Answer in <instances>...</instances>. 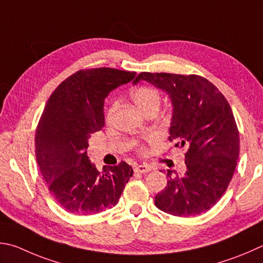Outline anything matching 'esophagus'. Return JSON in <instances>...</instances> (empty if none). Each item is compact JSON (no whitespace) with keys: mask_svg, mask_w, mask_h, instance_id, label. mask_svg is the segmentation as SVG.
Here are the masks:
<instances>
[{"mask_svg":"<svg viewBox=\"0 0 263 263\" xmlns=\"http://www.w3.org/2000/svg\"><path fill=\"white\" fill-rule=\"evenodd\" d=\"M151 170H152V166L142 164V165L136 166V168H135V173H137V174H146V173H149Z\"/></svg>","mask_w":263,"mask_h":263,"instance_id":"1","label":"esophagus"}]
</instances>
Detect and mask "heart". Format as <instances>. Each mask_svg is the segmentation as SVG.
<instances>
[{"mask_svg": "<svg viewBox=\"0 0 263 263\" xmlns=\"http://www.w3.org/2000/svg\"><path fill=\"white\" fill-rule=\"evenodd\" d=\"M131 98L135 103L140 109L141 111L145 114L149 112L152 110H159V108L162 103V95L160 90L152 87V86H138L131 90ZM117 109V102L112 101L106 111V121L110 122L114 114H115ZM138 152H145V148L141 145H137Z\"/></svg>", "mask_w": 263, "mask_h": 263, "instance_id": "b5f03b06", "label": "heart"}]
</instances>
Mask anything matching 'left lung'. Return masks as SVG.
<instances>
[{
  "label": "left lung",
  "mask_w": 263,
  "mask_h": 263,
  "mask_svg": "<svg viewBox=\"0 0 263 263\" xmlns=\"http://www.w3.org/2000/svg\"><path fill=\"white\" fill-rule=\"evenodd\" d=\"M165 90L174 104L169 140L184 147L186 171L171 177L155 206L178 217L208 212L226 193L239 156V132L230 104L218 88L198 74L141 72Z\"/></svg>",
  "instance_id": "1"
}]
</instances>
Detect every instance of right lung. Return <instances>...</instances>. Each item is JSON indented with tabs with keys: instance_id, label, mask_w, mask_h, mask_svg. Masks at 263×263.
Masks as SVG:
<instances>
[{
	"instance_id": "add662e5",
	"label": "right lung",
	"mask_w": 263,
	"mask_h": 263,
	"mask_svg": "<svg viewBox=\"0 0 263 263\" xmlns=\"http://www.w3.org/2000/svg\"><path fill=\"white\" fill-rule=\"evenodd\" d=\"M136 74L111 68L79 70L47 101L35 132L36 161L52 198L66 212L94 215L116 206L132 177L124 161L100 173L87 148L90 135L104 126V99Z\"/></svg>"
}]
</instances>
